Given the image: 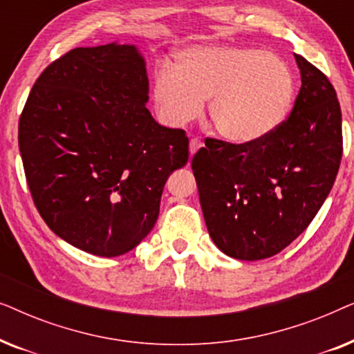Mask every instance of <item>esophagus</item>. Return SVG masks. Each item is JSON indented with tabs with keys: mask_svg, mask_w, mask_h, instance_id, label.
Segmentation results:
<instances>
[{
	"mask_svg": "<svg viewBox=\"0 0 354 354\" xmlns=\"http://www.w3.org/2000/svg\"><path fill=\"white\" fill-rule=\"evenodd\" d=\"M201 147H203V142L200 138H198V137L192 138L190 140V154H195Z\"/></svg>",
	"mask_w": 354,
	"mask_h": 354,
	"instance_id": "34e87169",
	"label": "esophagus"
}]
</instances>
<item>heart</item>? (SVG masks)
I'll use <instances>...</instances> for the list:
<instances>
[{
    "instance_id": "b5f03b06",
    "label": "heart",
    "mask_w": 354,
    "mask_h": 354,
    "mask_svg": "<svg viewBox=\"0 0 354 354\" xmlns=\"http://www.w3.org/2000/svg\"><path fill=\"white\" fill-rule=\"evenodd\" d=\"M162 119L185 125L209 100L216 132L235 143L268 137L287 118L295 77L272 53L239 45L193 46L177 56L176 69L161 67L153 86Z\"/></svg>"
}]
</instances>
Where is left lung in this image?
Segmentation results:
<instances>
[{
  "instance_id": "1",
  "label": "left lung",
  "mask_w": 354,
  "mask_h": 354,
  "mask_svg": "<svg viewBox=\"0 0 354 354\" xmlns=\"http://www.w3.org/2000/svg\"><path fill=\"white\" fill-rule=\"evenodd\" d=\"M301 72L290 115L250 143L206 138L192 159L203 216L222 253L277 254L306 230L330 193L343 154L342 109L326 74L295 53Z\"/></svg>"
}]
</instances>
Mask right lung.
I'll use <instances>...</instances> for the list:
<instances>
[{
	"label": "right lung",
	"instance_id": "add662e5",
	"mask_svg": "<svg viewBox=\"0 0 354 354\" xmlns=\"http://www.w3.org/2000/svg\"><path fill=\"white\" fill-rule=\"evenodd\" d=\"M143 57L130 45L74 48L41 72L19 119L32 200L57 236L124 254L154 227L188 137L151 118Z\"/></svg>",
	"mask_w": 354,
	"mask_h": 354
}]
</instances>
